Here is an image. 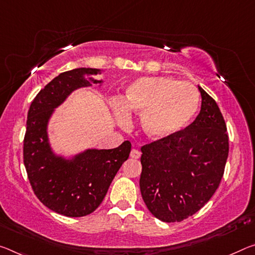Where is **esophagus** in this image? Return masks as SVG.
Here are the masks:
<instances>
[{"mask_svg": "<svg viewBox=\"0 0 255 255\" xmlns=\"http://www.w3.org/2000/svg\"><path fill=\"white\" fill-rule=\"evenodd\" d=\"M139 156H140V152L139 151H137V149H131L130 157H132V159H138Z\"/></svg>", "mask_w": 255, "mask_h": 255, "instance_id": "34e87169", "label": "esophagus"}]
</instances>
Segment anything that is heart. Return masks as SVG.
<instances>
[{
    "label": "heart",
    "instance_id": "heart-1",
    "mask_svg": "<svg viewBox=\"0 0 255 255\" xmlns=\"http://www.w3.org/2000/svg\"><path fill=\"white\" fill-rule=\"evenodd\" d=\"M200 104V93L191 84L171 77H143L129 85L123 102L115 101L112 109L120 126L129 124V115L140 116L144 134L161 140L188 127Z\"/></svg>",
    "mask_w": 255,
    "mask_h": 255
}]
</instances>
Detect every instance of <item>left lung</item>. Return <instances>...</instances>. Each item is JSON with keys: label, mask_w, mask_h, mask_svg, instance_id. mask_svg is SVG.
<instances>
[{"label": "left lung", "mask_w": 255, "mask_h": 255, "mask_svg": "<svg viewBox=\"0 0 255 255\" xmlns=\"http://www.w3.org/2000/svg\"><path fill=\"white\" fill-rule=\"evenodd\" d=\"M202 104L183 131L140 148L142 197L164 222L187 219L211 199L224 176L229 144L216 101L199 86Z\"/></svg>", "instance_id": "1"}]
</instances>
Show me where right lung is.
Returning <instances> with one entry per match:
<instances>
[{"instance_id":"right-lung-1","label":"right lung","mask_w":255,"mask_h":255,"mask_svg":"<svg viewBox=\"0 0 255 255\" xmlns=\"http://www.w3.org/2000/svg\"><path fill=\"white\" fill-rule=\"evenodd\" d=\"M103 70L77 68L62 72L40 91L30 104L23 139V163L38 200L66 217H84L102 203L113 178L128 159L130 142L110 149L86 148L71 155L56 153L48 137V124L56 108L72 92L103 84L94 76Z\"/></svg>"}]
</instances>
